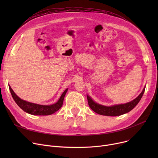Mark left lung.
Wrapping results in <instances>:
<instances>
[{
  "label": "left lung",
  "mask_w": 158,
  "mask_h": 158,
  "mask_svg": "<svg viewBox=\"0 0 158 158\" xmlns=\"http://www.w3.org/2000/svg\"><path fill=\"white\" fill-rule=\"evenodd\" d=\"M145 89V88H144L142 92L139 94V95L131 102L124 104L115 105L110 107L98 104L97 103H95L88 95H87L88 105L90 107V108L94 111L99 114L106 116H113V117H114V116L122 115L131 111L138 104V103L139 102L143 95Z\"/></svg>",
  "instance_id": "left-lung-1"
}]
</instances>
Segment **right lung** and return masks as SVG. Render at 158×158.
<instances>
[{
	"mask_svg": "<svg viewBox=\"0 0 158 158\" xmlns=\"http://www.w3.org/2000/svg\"><path fill=\"white\" fill-rule=\"evenodd\" d=\"M9 88L14 101L17 105L25 112L33 115H50L59 110L63 105L65 94L68 90V89L64 90L59 101L56 104L49 106H44L23 101L15 94L10 86H9Z\"/></svg>",
	"mask_w": 158,
	"mask_h": 158,
	"instance_id": "add662e5",
	"label": "right lung"
}]
</instances>
